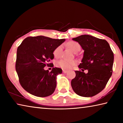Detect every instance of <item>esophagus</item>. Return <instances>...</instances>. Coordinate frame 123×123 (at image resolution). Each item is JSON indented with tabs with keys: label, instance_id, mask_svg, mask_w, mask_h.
<instances>
[{
	"label": "esophagus",
	"instance_id": "1",
	"mask_svg": "<svg viewBox=\"0 0 123 123\" xmlns=\"http://www.w3.org/2000/svg\"><path fill=\"white\" fill-rule=\"evenodd\" d=\"M67 72H68L67 70H63V73L65 74V73H67Z\"/></svg>",
	"mask_w": 123,
	"mask_h": 123
}]
</instances>
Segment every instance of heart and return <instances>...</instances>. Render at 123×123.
<instances>
[{
	"label": "heart",
	"mask_w": 123,
	"mask_h": 123,
	"mask_svg": "<svg viewBox=\"0 0 123 123\" xmlns=\"http://www.w3.org/2000/svg\"><path fill=\"white\" fill-rule=\"evenodd\" d=\"M68 47L72 50L74 52V53H77L79 51H80L81 49L80 45L79 44L78 42L75 41H69L67 43ZM62 51V45H59L57 47L54 51V56L56 58H59L61 55ZM75 64V62L74 61H67L66 60H61L57 62L56 65L60 68H61L62 69L68 70L71 69L73 67V66Z\"/></svg>",
	"instance_id": "1"
}]
</instances>
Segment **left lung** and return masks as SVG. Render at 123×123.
Here are the masks:
<instances>
[{
	"label": "left lung",
	"instance_id": "left-lung-1",
	"mask_svg": "<svg viewBox=\"0 0 123 123\" xmlns=\"http://www.w3.org/2000/svg\"><path fill=\"white\" fill-rule=\"evenodd\" d=\"M84 50L76 76L71 81L74 92L84 97H91L103 91L112 74L114 55L107 42L89 35L72 39ZM87 69V74L83 72Z\"/></svg>",
	"mask_w": 123,
	"mask_h": 123
}]
</instances>
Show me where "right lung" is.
Listing matches in <instances>:
<instances>
[{
  "instance_id": "1",
  "label": "right lung",
  "mask_w": 123,
  "mask_h": 123,
  "mask_svg": "<svg viewBox=\"0 0 123 123\" xmlns=\"http://www.w3.org/2000/svg\"><path fill=\"white\" fill-rule=\"evenodd\" d=\"M64 41L43 36L28 37L18 47L16 70L20 85L30 94L45 97L54 92L57 76L62 73V69L53 67L49 72L44 67H53L50 61L54 57V50Z\"/></svg>"
}]
</instances>
